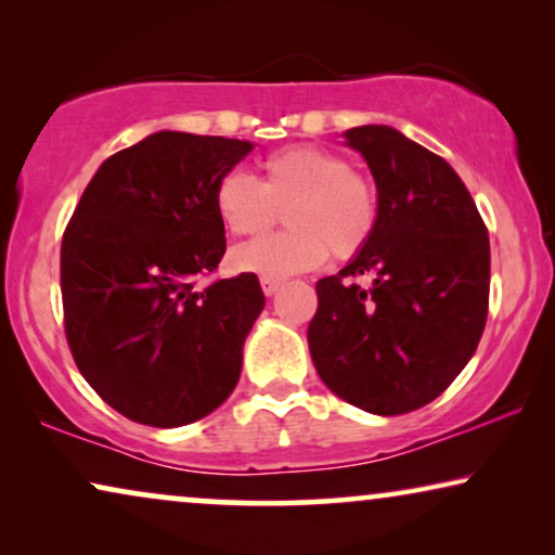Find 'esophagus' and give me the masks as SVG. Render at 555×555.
Wrapping results in <instances>:
<instances>
[{
	"label": "esophagus",
	"instance_id": "esophagus-1",
	"mask_svg": "<svg viewBox=\"0 0 555 555\" xmlns=\"http://www.w3.org/2000/svg\"><path fill=\"white\" fill-rule=\"evenodd\" d=\"M262 291L264 295H275L280 291V285H283V280H272V278H262Z\"/></svg>",
	"mask_w": 555,
	"mask_h": 555
}]
</instances>
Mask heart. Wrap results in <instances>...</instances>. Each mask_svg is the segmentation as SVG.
I'll return each instance as SVG.
<instances>
[{"label": "heart", "mask_w": 555, "mask_h": 555, "mask_svg": "<svg viewBox=\"0 0 555 555\" xmlns=\"http://www.w3.org/2000/svg\"><path fill=\"white\" fill-rule=\"evenodd\" d=\"M215 209L237 237L264 232L285 209L291 230L232 253L234 268L272 280L315 270L328 253L338 260L359 255L378 224L376 186L344 156L318 146L272 151L262 162V179L227 171L215 186Z\"/></svg>", "instance_id": "obj_1"}]
</instances>
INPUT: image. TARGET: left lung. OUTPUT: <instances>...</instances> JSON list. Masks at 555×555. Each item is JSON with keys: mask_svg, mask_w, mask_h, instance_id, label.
I'll return each mask as SVG.
<instances>
[{"mask_svg": "<svg viewBox=\"0 0 555 555\" xmlns=\"http://www.w3.org/2000/svg\"><path fill=\"white\" fill-rule=\"evenodd\" d=\"M378 194L369 245L315 283L308 346L318 376L378 416L414 412L450 386L480 344L490 298V240L457 171L391 126H359ZM366 274L363 288L354 278Z\"/></svg>", "mask_w": 555, "mask_h": 555, "instance_id": "8db88e82", "label": "left lung"}]
</instances>
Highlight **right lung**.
Returning <instances> with one entry per match:
<instances>
[{"label": "right lung", "mask_w": 555, "mask_h": 555, "mask_svg": "<svg viewBox=\"0 0 555 555\" xmlns=\"http://www.w3.org/2000/svg\"><path fill=\"white\" fill-rule=\"evenodd\" d=\"M253 151L222 135L158 131L105 158L60 249L65 336L98 397L149 427L192 424L240 382L264 308L253 272L196 287L224 257L217 181Z\"/></svg>", "instance_id": "1"}]
</instances>
